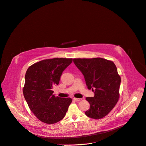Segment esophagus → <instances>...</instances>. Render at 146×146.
Here are the masks:
<instances>
[{
	"mask_svg": "<svg viewBox=\"0 0 146 146\" xmlns=\"http://www.w3.org/2000/svg\"><path fill=\"white\" fill-rule=\"evenodd\" d=\"M82 99L81 98H73V100L74 101H80Z\"/></svg>",
	"mask_w": 146,
	"mask_h": 146,
	"instance_id": "esophagus-1",
	"label": "esophagus"
}]
</instances>
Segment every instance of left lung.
<instances>
[{
    "instance_id": "left-lung-1",
    "label": "left lung",
    "mask_w": 146,
    "mask_h": 146,
    "mask_svg": "<svg viewBox=\"0 0 146 146\" xmlns=\"http://www.w3.org/2000/svg\"><path fill=\"white\" fill-rule=\"evenodd\" d=\"M73 62L83 74L88 88L94 92V97L86 98L90 108L85 115L95 119L104 117L113 109L119 98L121 79L115 64L102 58H74Z\"/></svg>"
}]
</instances>
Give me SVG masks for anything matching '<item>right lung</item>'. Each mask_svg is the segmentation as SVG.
I'll use <instances>...</instances> for the list:
<instances>
[{
    "instance_id": "add662e5",
    "label": "right lung",
    "mask_w": 146,
    "mask_h": 146,
    "mask_svg": "<svg viewBox=\"0 0 146 146\" xmlns=\"http://www.w3.org/2000/svg\"><path fill=\"white\" fill-rule=\"evenodd\" d=\"M72 58H52L37 62L29 67L25 75L23 94L31 111L40 121L53 124L65 116L71 98L55 97L52 91L59 84L62 72Z\"/></svg>"
}]
</instances>
